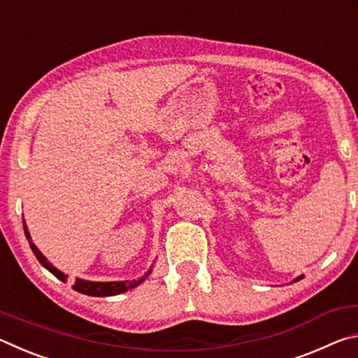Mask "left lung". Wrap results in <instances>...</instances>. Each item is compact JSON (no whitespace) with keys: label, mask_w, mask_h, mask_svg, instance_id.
I'll list each match as a JSON object with an SVG mask.
<instances>
[{"label":"left lung","mask_w":358,"mask_h":358,"mask_svg":"<svg viewBox=\"0 0 358 358\" xmlns=\"http://www.w3.org/2000/svg\"><path fill=\"white\" fill-rule=\"evenodd\" d=\"M301 278H303V276H299V278H296V280H295V281H299V280H301Z\"/></svg>","instance_id":"1"}]
</instances>
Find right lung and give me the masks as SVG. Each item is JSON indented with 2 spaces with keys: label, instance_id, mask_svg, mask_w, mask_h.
Wrapping results in <instances>:
<instances>
[{
  "label": "right lung",
  "instance_id": "1",
  "mask_svg": "<svg viewBox=\"0 0 358 358\" xmlns=\"http://www.w3.org/2000/svg\"><path fill=\"white\" fill-rule=\"evenodd\" d=\"M23 230H25V235H27V238L29 241V246H31L36 259H38L39 262L44 265L48 271H50V273L55 275L58 280L66 281V275L62 273L59 270H57L53 265H50V262H47V259L42 256V252L34 246V243L31 241V237H29L28 229L25 226V221H23ZM147 275H145V276H147ZM142 281H143V278H142V280H138V281H118V282L117 281H115V282H93V281L76 280V282L72 284V289L77 290V292H80V294H85V295L108 296V295H117V294H121V292H126V290L136 287L137 284H141Z\"/></svg>",
  "mask_w": 358,
  "mask_h": 358
}]
</instances>
